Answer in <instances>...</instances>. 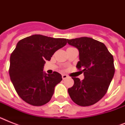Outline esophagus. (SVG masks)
<instances>
[{"label": "esophagus", "mask_w": 125, "mask_h": 125, "mask_svg": "<svg viewBox=\"0 0 125 125\" xmlns=\"http://www.w3.org/2000/svg\"><path fill=\"white\" fill-rule=\"evenodd\" d=\"M67 77H68V76H67V74H62V78L63 79V80H64V79H66Z\"/></svg>", "instance_id": "obj_1"}]
</instances>
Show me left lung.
I'll return each mask as SVG.
<instances>
[{
    "mask_svg": "<svg viewBox=\"0 0 125 125\" xmlns=\"http://www.w3.org/2000/svg\"><path fill=\"white\" fill-rule=\"evenodd\" d=\"M79 52L76 64L84 79L72 77L74 85L68 89L71 99L81 106H91L103 98L115 73L114 58L104 43L87 37L67 40Z\"/></svg>",
    "mask_w": 125,
    "mask_h": 125,
    "instance_id": "8db88e82",
    "label": "left lung"
}]
</instances>
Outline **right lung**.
<instances>
[{
    "label": "right lung",
    "mask_w": 125,
    "mask_h": 125,
    "mask_svg": "<svg viewBox=\"0 0 125 125\" xmlns=\"http://www.w3.org/2000/svg\"><path fill=\"white\" fill-rule=\"evenodd\" d=\"M67 44L64 38H53L35 34L20 40L10 56L9 74L19 96L33 106L50 101L55 86L62 81L59 73L43 71L46 61Z\"/></svg>",
    "instance_id": "right-lung-1"
}]
</instances>
